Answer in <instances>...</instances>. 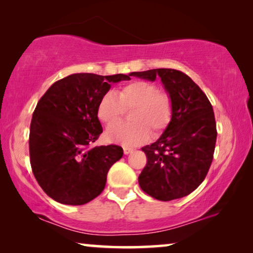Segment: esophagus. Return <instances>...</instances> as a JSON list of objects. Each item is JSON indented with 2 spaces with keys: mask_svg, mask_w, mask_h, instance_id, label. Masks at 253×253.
I'll list each match as a JSON object with an SVG mask.
<instances>
[{
  "mask_svg": "<svg viewBox=\"0 0 253 253\" xmlns=\"http://www.w3.org/2000/svg\"><path fill=\"white\" fill-rule=\"evenodd\" d=\"M134 151L133 148H128V146H124V153L125 154H129Z\"/></svg>",
  "mask_w": 253,
  "mask_h": 253,
  "instance_id": "obj_1",
  "label": "esophagus"
}]
</instances>
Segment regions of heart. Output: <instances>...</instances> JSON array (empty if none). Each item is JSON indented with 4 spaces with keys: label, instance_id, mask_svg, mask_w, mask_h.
Here are the masks:
<instances>
[{
    "label": "heart",
    "instance_id": "b5f03b06",
    "mask_svg": "<svg viewBox=\"0 0 253 253\" xmlns=\"http://www.w3.org/2000/svg\"><path fill=\"white\" fill-rule=\"evenodd\" d=\"M131 109V123H117L109 126L105 137L109 142L124 145H137L146 141L148 131L153 137L169 126L174 115V102L170 94L159 89L148 81H133L118 89V96L112 92L101 97L96 115L104 124H112Z\"/></svg>",
    "mask_w": 253,
    "mask_h": 253
}]
</instances>
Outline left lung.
<instances>
[{"label": "left lung", "instance_id": "8db88e82", "mask_svg": "<svg viewBox=\"0 0 253 253\" xmlns=\"http://www.w3.org/2000/svg\"><path fill=\"white\" fill-rule=\"evenodd\" d=\"M130 76L149 81L161 78L174 102L169 126L157 142L142 148L146 166L138 184L160 201L180 199L203 182L213 159L217 128L212 105L202 89L176 69L135 71Z\"/></svg>", "mask_w": 253, "mask_h": 253}]
</instances>
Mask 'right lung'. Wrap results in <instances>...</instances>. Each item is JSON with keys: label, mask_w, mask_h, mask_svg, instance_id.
Masks as SVG:
<instances>
[{"label": "right lung", "mask_w": 253, "mask_h": 253, "mask_svg": "<svg viewBox=\"0 0 253 253\" xmlns=\"http://www.w3.org/2000/svg\"><path fill=\"white\" fill-rule=\"evenodd\" d=\"M129 76L74 74L55 82L40 99L30 123V166L56 202L82 206L103 191L109 169L124 151L115 144L92 148L102 133L96 108L110 83Z\"/></svg>", "instance_id": "add662e5"}]
</instances>
